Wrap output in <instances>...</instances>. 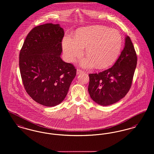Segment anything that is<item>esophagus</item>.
<instances>
[{"label": "esophagus", "instance_id": "esophagus-1", "mask_svg": "<svg viewBox=\"0 0 154 154\" xmlns=\"http://www.w3.org/2000/svg\"><path fill=\"white\" fill-rule=\"evenodd\" d=\"M83 71H82L80 69H77V71H76V74H77V75H79V74L83 73Z\"/></svg>", "mask_w": 154, "mask_h": 154}]
</instances>
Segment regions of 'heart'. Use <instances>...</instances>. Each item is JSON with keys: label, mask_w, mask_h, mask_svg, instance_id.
<instances>
[{"label": "heart", "mask_w": 154, "mask_h": 154, "mask_svg": "<svg viewBox=\"0 0 154 154\" xmlns=\"http://www.w3.org/2000/svg\"><path fill=\"white\" fill-rule=\"evenodd\" d=\"M122 45V38L118 31L103 26L79 29L75 38L66 35L62 42L64 54L68 62L80 58L86 48L88 57L81 63L85 67H91L94 64L99 68L111 65L118 57Z\"/></svg>", "instance_id": "heart-1"}]
</instances>
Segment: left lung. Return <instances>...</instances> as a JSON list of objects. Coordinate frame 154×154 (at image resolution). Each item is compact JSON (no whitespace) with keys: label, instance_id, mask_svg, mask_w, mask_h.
Wrapping results in <instances>:
<instances>
[{"label":"left lung","instance_id":"obj_1","mask_svg":"<svg viewBox=\"0 0 154 154\" xmlns=\"http://www.w3.org/2000/svg\"><path fill=\"white\" fill-rule=\"evenodd\" d=\"M137 57L129 36L114 65L99 73L89 74L88 91L99 105L107 106L118 102L129 91L137 65Z\"/></svg>","mask_w":154,"mask_h":154}]
</instances>
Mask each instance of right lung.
<instances>
[{
  "instance_id": "1",
  "label": "right lung",
  "mask_w": 154,
  "mask_h": 154,
  "mask_svg": "<svg viewBox=\"0 0 154 154\" xmlns=\"http://www.w3.org/2000/svg\"><path fill=\"white\" fill-rule=\"evenodd\" d=\"M63 29L48 23L33 28L28 34L19 57L25 89L36 103L46 106L65 98L76 69L61 58Z\"/></svg>"
}]
</instances>
